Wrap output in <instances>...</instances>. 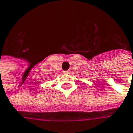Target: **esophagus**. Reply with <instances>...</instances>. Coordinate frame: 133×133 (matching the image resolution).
Here are the masks:
<instances>
[{
    "label": "esophagus",
    "mask_w": 133,
    "mask_h": 133,
    "mask_svg": "<svg viewBox=\"0 0 133 133\" xmlns=\"http://www.w3.org/2000/svg\"><path fill=\"white\" fill-rule=\"evenodd\" d=\"M63 74H70V72H69L68 70H64V71H63Z\"/></svg>",
    "instance_id": "obj_1"
}]
</instances>
